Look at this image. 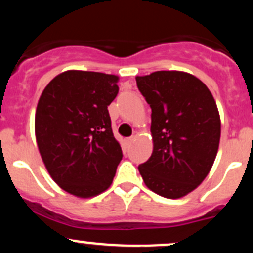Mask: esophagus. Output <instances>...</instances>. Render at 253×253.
<instances>
[{
  "label": "esophagus",
  "mask_w": 253,
  "mask_h": 253,
  "mask_svg": "<svg viewBox=\"0 0 253 253\" xmlns=\"http://www.w3.org/2000/svg\"><path fill=\"white\" fill-rule=\"evenodd\" d=\"M133 141H134V136H130V138H127L126 139V145H127V146H129V145L132 144Z\"/></svg>",
  "instance_id": "obj_1"
}]
</instances>
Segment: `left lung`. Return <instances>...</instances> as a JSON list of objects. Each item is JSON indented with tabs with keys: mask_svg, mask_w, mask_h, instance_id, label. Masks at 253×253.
<instances>
[{
	"mask_svg": "<svg viewBox=\"0 0 253 253\" xmlns=\"http://www.w3.org/2000/svg\"><path fill=\"white\" fill-rule=\"evenodd\" d=\"M135 80L152 110L153 152L139 172L153 193L179 199L201 184L215 161L221 133L215 100L187 72L156 71Z\"/></svg>",
	"mask_w": 253,
	"mask_h": 253,
	"instance_id": "8db88e82",
	"label": "left lung"
}]
</instances>
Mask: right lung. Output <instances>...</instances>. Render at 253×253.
<instances>
[{
  "label": "right lung",
  "instance_id": "1",
  "mask_svg": "<svg viewBox=\"0 0 253 253\" xmlns=\"http://www.w3.org/2000/svg\"><path fill=\"white\" fill-rule=\"evenodd\" d=\"M119 77L69 70L46 85L36 112V138L43 164L62 189L92 197L108 189L123 159L108 106Z\"/></svg>",
  "mask_w": 253,
  "mask_h": 253
}]
</instances>
